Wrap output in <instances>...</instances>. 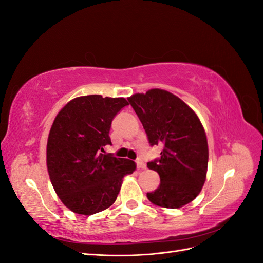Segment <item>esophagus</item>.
I'll use <instances>...</instances> for the list:
<instances>
[{
  "instance_id": "obj_1",
  "label": "esophagus",
  "mask_w": 263,
  "mask_h": 263,
  "mask_svg": "<svg viewBox=\"0 0 263 263\" xmlns=\"http://www.w3.org/2000/svg\"><path fill=\"white\" fill-rule=\"evenodd\" d=\"M136 163H137V168L138 169H146V163L141 160V159H137L136 160Z\"/></svg>"
}]
</instances>
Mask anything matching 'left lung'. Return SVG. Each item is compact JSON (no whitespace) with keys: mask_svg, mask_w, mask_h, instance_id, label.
Masks as SVG:
<instances>
[{"mask_svg":"<svg viewBox=\"0 0 263 263\" xmlns=\"http://www.w3.org/2000/svg\"><path fill=\"white\" fill-rule=\"evenodd\" d=\"M128 101L149 144L163 147L160 158L147 163L160 177V185L147 193L148 200L164 209L192 202L202 191L209 163L208 138L200 118L177 95L161 89L133 94Z\"/></svg>","mask_w":263,"mask_h":263,"instance_id":"obj_1","label":"left lung"}]
</instances>
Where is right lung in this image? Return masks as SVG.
Returning <instances> with one entry per match:
<instances>
[{"label":"right lung","instance_id":"1","mask_svg":"<svg viewBox=\"0 0 263 263\" xmlns=\"http://www.w3.org/2000/svg\"><path fill=\"white\" fill-rule=\"evenodd\" d=\"M124 98L85 95L69 101L55 116L47 140V169L63 205L73 213L93 215L116 201L123 178L136 163L103 155L114 116Z\"/></svg>","mask_w":263,"mask_h":263}]
</instances>
